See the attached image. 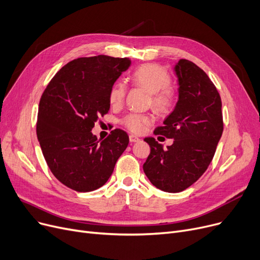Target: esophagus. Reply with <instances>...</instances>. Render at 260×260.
Returning <instances> with one entry per match:
<instances>
[{
	"mask_svg": "<svg viewBox=\"0 0 260 260\" xmlns=\"http://www.w3.org/2000/svg\"><path fill=\"white\" fill-rule=\"evenodd\" d=\"M129 141L131 142H138V141H140V138H138L137 136H135V135H129Z\"/></svg>",
	"mask_w": 260,
	"mask_h": 260,
	"instance_id": "1",
	"label": "esophagus"
}]
</instances>
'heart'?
Wrapping results in <instances>:
<instances>
[{"mask_svg":"<svg viewBox=\"0 0 260 260\" xmlns=\"http://www.w3.org/2000/svg\"><path fill=\"white\" fill-rule=\"evenodd\" d=\"M132 80L136 85L151 93L149 103L158 114L171 112L176 101V90L170 85L172 78L166 68L157 64H143L136 68ZM124 97L125 86L122 83L115 84L109 91V102L112 105L122 104ZM151 122L152 118L149 116L133 113L123 118L122 124L131 132L140 134L145 131Z\"/></svg>","mask_w":260,"mask_h":260,"instance_id":"heart-1","label":"heart"}]
</instances>
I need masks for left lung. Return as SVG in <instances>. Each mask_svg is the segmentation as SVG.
Returning <instances> with one entry per match:
<instances>
[{"label": "left lung", "mask_w": 260, "mask_h": 260, "mask_svg": "<svg viewBox=\"0 0 260 260\" xmlns=\"http://www.w3.org/2000/svg\"><path fill=\"white\" fill-rule=\"evenodd\" d=\"M179 97L174 111L155 135L174 139L167 149L153 137L143 171L157 188L178 193L207 171L223 132L221 99L208 75L195 63L181 59L175 65Z\"/></svg>", "instance_id": "left-lung-1"}]
</instances>
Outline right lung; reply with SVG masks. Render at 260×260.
Here are the masks:
<instances>
[{
  "mask_svg": "<svg viewBox=\"0 0 260 260\" xmlns=\"http://www.w3.org/2000/svg\"><path fill=\"white\" fill-rule=\"evenodd\" d=\"M131 65L128 58L100 54L63 66L45 88L39 104L37 136L53 176L77 192L104 185L128 145L120 128L98 140L91 129L108 113L109 91Z\"/></svg>",
  "mask_w": 260,
  "mask_h": 260,
  "instance_id": "right-lung-1",
  "label": "right lung"
}]
</instances>
